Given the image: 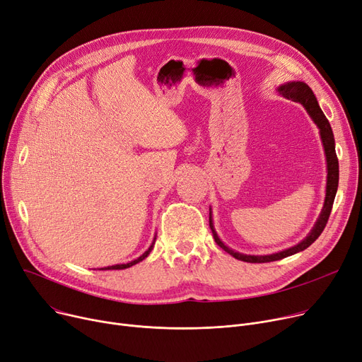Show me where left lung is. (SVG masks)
Returning a JSON list of instances; mask_svg holds the SVG:
<instances>
[{
    "instance_id": "1",
    "label": "left lung",
    "mask_w": 362,
    "mask_h": 362,
    "mask_svg": "<svg viewBox=\"0 0 362 362\" xmlns=\"http://www.w3.org/2000/svg\"><path fill=\"white\" fill-rule=\"evenodd\" d=\"M279 92L293 100V102H300L305 106L307 112L310 114V117L313 118V121L317 124L318 129H320V136H322V141L325 146V153H326V159H327V187H326V200H325V206L322 210V215L318 218V221L315 222L313 230L308 233V237L301 241L300 244H296L292 248H288L285 251L276 252V254H270V256H245V254H240L232 251L230 248H228L216 235V232L214 229V221H211V214H209V225L211 232H214V238L216 241V244L225 250L226 252H229L232 257H235L237 260L241 262H247V263H269V262H276V260H282L288 256H292L295 252H300L303 250H305L307 247H310L323 232V229L326 228V223L329 221L330 211L333 207V202H334V196L337 191V184H339V160L336 156V151H334V139H333V132L332 127L327 121V118L325 117L323 111L318 106V102L313 93V90L308 88V84L303 83V81H292V83H286L284 86L279 88Z\"/></svg>"
}]
</instances>
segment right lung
Wrapping results in <instances>:
<instances>
[{
	"label": "right lung",
	"mask_w": 362,
	"mask_h": 362,
	"mask_svg": "<svg viewBox=\"0 0 362 362\" xmlns=\"http://www.w3.org/2000/svg\"><path fill=\"white\" fill-rule=\"evenodd\" d=\"M152 248H153V245H151V248H148L146 252H143L139 259H136V260H133V262H130V263H127V264H115V266H108V267H102L100 270H119V269H127V267H132L133 264H137L139 262L144 260V259L148 256V252L152 251Z\"/></svg>",
	"instance_id": "add662e5"
}]
</instances>
